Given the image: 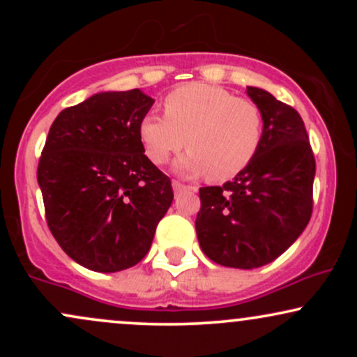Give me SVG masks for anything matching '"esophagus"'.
Wrapping results in <instances>:
<instances>
[{
    "instance_id": "obj_1",
    "label": "esophagus",
    "mask_w": 357,
    "mask_h": 357,
    "mask_svg": "<svg viewBox=\"0 0 357 357\" xmlns=\"http://www.w3.org/2000/svg\"><path fill=\"white\" fill-rule=\"evenodd\" d=\"M184 184L183 183H179V181H173V190L176 191V192H179V191H183L184 190Z\"/></svg>"
}]
</instances>
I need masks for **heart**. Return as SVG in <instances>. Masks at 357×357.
I'll return each mask as SVG.
<instances>
[{
	"label": "heart",
	"instance_id": "heart-1",
	"mask_svg": "<svg viewBox=\"0 0 357 357\" xmlns=\"http://www.w3.org/2000/svg\"><path fill=\"white\" fill-rule=\"evenodd\" d=\"M146 155L166 165L184 146L178 169L230 179L253 161L264 139V114L253 100L208 84H188L165 99V116L147 114L137 127Z\"/></svg>",
	"mask_w": 357,
	"mask_h": 357
}]
</instances>
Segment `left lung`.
Segmentation results:
<instances>
[{
	"instance_id": "8db88e82",
	"label": "left lung",
	"mask_w": 357,
	"mask_h": 357,
	"mask_svg": "<svg viewBox=\"0 0 357 357\" xmlns=\"http://www.w3.org/2000/svg\"><path fill=\"white\" fill-rule=\"evenodd\" d=\"M264 114L253 161L223 186L199 188L196 235L210 260L258 268L280 257L312 215L315 159L298 112L267 90L247 87Z\"/></svg>"
}]
</instances>
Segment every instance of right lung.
I'll return each mask as SVG.
<instances>
[{"label":"right lung","instance_id":"right-lung-1","mask_svg":"<svg viewBox=\"0 0 357 357\" xmlns=\"http://www.w3.org/2000/svg\"><path fill=\"white\" fill-rule=\"evenodd\" d=\"M154 99L100 92L48 130L38 184L52 235L72 260L112 273L139 264L173 203L171 179L144 154L137 127Z\"/></svg>","mask_w":357,"mask_h":357}]
</instances>
